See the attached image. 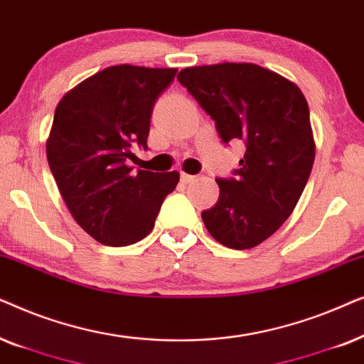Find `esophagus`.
Listing matches in <instances>:
<instances>
[{"instance_id":"34e87169","label":"esophagus","mask_w":364,"mask_h":364,"mask_svg":"<svg viewBox=\"0 0 364 364\" xmlns=\"http://www.w3.org/2000/svg\"><path fill=\"white\" fill-rule=\"evenodd\" d=\"M196 179V176H193V174H186V173H181V181L185 183V185H190Z\"/></svg>"}]
</instances>
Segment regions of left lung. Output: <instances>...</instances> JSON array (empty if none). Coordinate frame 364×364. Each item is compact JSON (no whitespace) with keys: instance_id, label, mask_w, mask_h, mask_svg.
<instances>
[{"instance_id":"1","label":"left lung","mask_w":364,"mask_h":364,"mask_svg":"<svg viewBox=\"0 0 364 364\" xmlns=\"http://www.w3.org/2000/svg\"><path fill=\"white\" fill-rule=\"evenodd\" d=\"M178 81L215 119L221 141L245 143L232 176L218 178L220 198L203 211L218 243L248 250L288 220L314 161L308 103L299 88L253 63L193 66Z\"/></svg>"}]
</instances>
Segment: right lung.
<instances>
[{
    "label": "right lung",
    "instance_id": "right-lung-1",
    "mask_svg": "<svg viewBox=\"0 0 364 364\" xmlns=\"http://www.w3.org/2000/svg\"><path fill=\"white\" fill-rule=\"evenodd\" d=\"M174 68L121 65L96 73L60 101L46 156L77 225L106 246H128L151 232L176 171L128 166L134 146L148 149L153 108Z\"/></svg>",
    "mask_w": 364,
    "mask_h": 364
}]
</instances>
